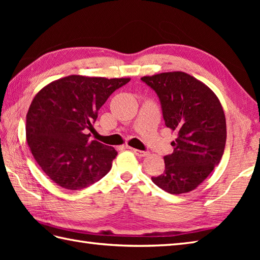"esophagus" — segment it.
<instances>
[{
    "label": "esophagus",
    "mask_w": 260,
    "mask_h": 260,
    "mask_svg": "<svg viewBox=\"0 0 260 260\" xmlns=\"http://www.w3.org/2000/svg\"><path fill=\"white\" fill-rule=\"evenodd\" d=\"M132 151L134 152V154L136 156H139V157H144V156H146L147 155V152H144V151H140V150H136V148H131Z\"/></svg>",
    "instance_id": "34e87169"
}]
</instances>
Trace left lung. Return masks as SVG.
<instances>
[{
  "label": "left lung",
  "mask_w": 260,
  "mask_h": 260,
  "mask_svg": "<svg viewBox=\"0 0 260 260\" xmlns=\"http://www.w3.org/2000/svg\"><path fill=\"white\" fill-rule=\"evenodd\" d=\"M155 90L167 127L175 132L173 153L164 156L165 170L152 181L171 194L200 185L223 155L227 125L217 95L202 81L183 71L141 78Z\"/></svg>",
  "instance_id": "obj_1"
}]
</instances>
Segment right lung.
I'll use <instances>...</instances> for the list:
<instances>
[{
    "label": "right lung",
    "mask_w": 260,
    "mask_h": 260,
    "mask_svg": "<svg viewBox=\"0 0 260 260\" xmlns=\"http://www.w3.org/2000/svg\"><path fill=\"white\" fill-rule=\"evenodd\" d=\"M131 78L70 75L45 86L26 114L27 145L39 167L57 185L81 190L101 180L117 155L90 141L98 110Z\"/></svg>",
    "instance_id": "1"
}]
</instances>
